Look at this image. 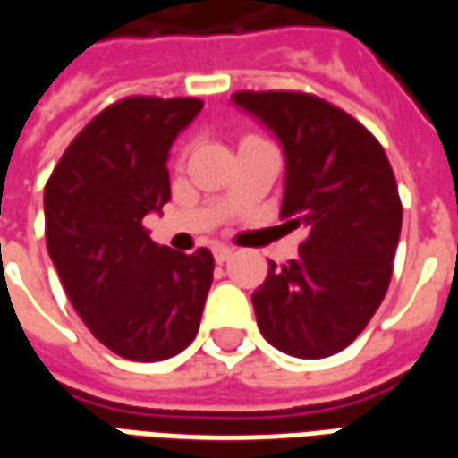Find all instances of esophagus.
I'll use <instances>...</instances> for the list:
<instances>
[{"label": "esophagus", "mask_w": 458, "mask_h": 458, "mask_svg": "<svg viewBox=\"0 0 458 458\" xmlns=\"http://www.w3.org/2000/svg\"><path fill=\"white\" fill-rule=\"evenodd\" d=\"M213 258H216L218 265H223V262H228V259L233 258V250H230L228 245H216V248H213Z\"/></svg>", "instance_id": "esophagus-1"}]
</instances>
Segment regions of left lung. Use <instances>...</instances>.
<instances>
[{
    "mask_svg": "<svg viewBox=\"0 0 458 458\" xmlns=\"http://www.w3.org/2000/svg\"><path fill=\"white\" fill-rule=\"evenodd\" d=\"M233 103L255 114L284 149L279 218L304 228L299 258L252 294L262 336L294 358H327L368 327L380 307L403 228V203L380 141L317 95L240 90Z\"/></svg>",
    "mask_w": 458,
    "mask_h": 458,
    "instance_id": "8db88e82",
    "label": "left lung"
}]
</instances>
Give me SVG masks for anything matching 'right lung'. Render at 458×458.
Listing matches in <instances>:
<instances>
[{
  "instance_id": "1",
  "label": "right lung",
  "mask_w": 458,
  "mask_h": 458,
  "mask_svg": "<svg viewBox=\"0 0 458 458\" xmlns=\"http://www.w3.org/2000/svg\"><path fill=\"white\" fill-rule=\"evenodd\" d=\"M203 103L124 98L75 137L44 189L46 248L71 304L113 353L154 363L196 338L213 255L157 245L144 216L171 199L169 149Z\"/></svg>"
}]
</instances>
